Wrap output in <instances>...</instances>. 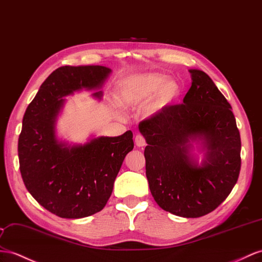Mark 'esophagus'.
Returning <instances> with one entry per match:
<instances>
[{"label":"esophagus","mask_w":262,"mask_h":262,"mask_svg":"<svg viewBox=\"0 0 262 262\" xmlns=\"http://www.w3.org/2000/svg\"><path fill=\"white\" fill-rule=\"evenodd\" d=\"M135 143L138 147H144L146 146V139L143 135H140V134H138V135H136V138H135Z\"/></svg>","instance_id":"obj_1"}]
</instances>
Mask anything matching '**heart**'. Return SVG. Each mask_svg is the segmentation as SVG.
<instances>
[{
	"label": "heart",
	"instance_id": "obj_1",
	"mask_svg": "<svg viewBox=\"0 0 262 262\" xmlns=\"http://www.w3.org/2000/svg\"><path fill=\"white\" fill-rule=\"evenodd\" d=\"M166 76L158 73H148L136 75L120 84L118 99L122 105L133 106L146 102L157 92L156 98L150 106V111L155 113L165 108L175 102L179 95V85L173 79L166 80Z\"/></svg>",
	"mask_w": 262,
	"mask_h": 262
}]
</instances>
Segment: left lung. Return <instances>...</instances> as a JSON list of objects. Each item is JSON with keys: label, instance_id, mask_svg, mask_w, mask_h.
Wrapping results in <instances>:
<instances>
[{"label": "left lung", "instance_id": "left-lung-1", "mask_svg": "<svg viewBox=\"0 0 262 262\" xmlns=\"http://www.w3.org/2000/svg\"><path fill=\"white\" fill-rule=\"evenodd\" d=\"M191 86L183 104L167 106L139 124L148 144L146 176L162 209L198 218L223 203L236 185L241 140L231 106L203 71L189 70ZM192 141L207 149L198 165L189 154Z\"/></svg>", "mask_w": 262, "mask_h": 262}]
</instances>
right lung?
I'll return each mask as SVG.
<instances>
[{"label":"right lung","mask_w":262,"mask_h":262,"mask_svg":"<svg viewBox=\"0 0 262 262\" xmlns=\"http://www.w3.org/2000/svg\"><path fill=\"white\" fill-rule=\"evenodd\" d=\"M111 72L99 65L58 67L25 111L17 146L23 182L39 205L61 218H84L102 210L124 158L134 148L130 130L73 146L58 142L55 135L63 97L100 89ZM102 95V91L94 93Z\"/></svg>","instance_id":"obj_1"}]
</instances>
